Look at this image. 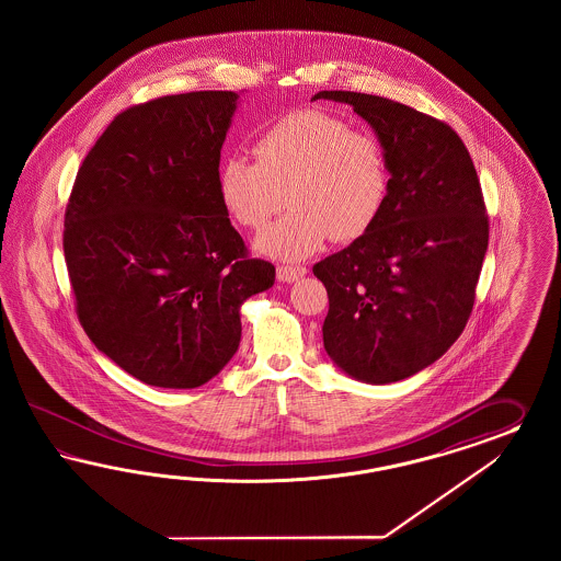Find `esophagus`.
Listing matches in <instances>:
<instances>
[{
	"label": "esophagus",
	"instance_id": "1",
	"mask_svg": "<svg viewBox=\"0 0 561 561\" xmlns=\"http://www.w3.org/2000/svg\"><path fill=\"white\" fill-rule=\"evenodd\" d=\"M306 267L302 265H279L277 267V279L279 282H296L305 277Z\"/></svg>",
	"mask_w": 561,
	"mask_h": 561
}]
</instances>
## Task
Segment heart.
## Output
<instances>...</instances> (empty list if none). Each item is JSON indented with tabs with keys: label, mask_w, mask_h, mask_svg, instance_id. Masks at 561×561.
Segmentation results:
<instances>
[{
	"label": "heart",
	"mask_w": 561,
	"mask_h": 561,
	"mask_svg": "<svg viewBox=\"0 0 561 561\" xmlns=\"http://www.w3.org/2000/svg\"><path fill=\"white\" fill-rule=\"evenodd\" d=\"M255 162L230 156L218 169V195L232 220L261 230L286 205L256 249L277 259H305L329 238L352 242L380 218L391 193V164L382 139L354 129L321 108L275 121L256 137Z\"/></svg>",
	"instance_id": "1"
}]
</instances>
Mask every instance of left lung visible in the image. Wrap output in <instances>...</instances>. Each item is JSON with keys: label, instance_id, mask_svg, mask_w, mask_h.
<instances>
[{"label": "left lung", "instance_id": "8db88e82", "mask_svg": "<svg viewBox=\"0 0 561 561\" xmlns=\"http://www.w3.org/2000/svg\"><path fill=\"white\" fill-rule=\"evenodd\" d=\"M382 139L391 193L373 228L312 272L329 296L327 354L370 385L413 376L459 340L490 240L477 170L457 131L408 104L324 90Z\"/></svg>", "mask_w": 561, "mask_h": 561}]
</instances>
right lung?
Wrapping results in <instances>:
<instances>
[{"label":"right lung","instance_id":"obj_1","mask_svg":"<svg viewBox=\"0 0 561 561\" xmlns=\"http://www.w3.org/2000/svg\"><path fill=\"white\" fill-rule=\"evenodd\" d=\"M237 92L134 104L85 153L69 193L64 253L85 335L125 373L195 389L237 354L240 305L272 288L218 195Z\"/></svg>","mask_w":561,"mask_h":561}]
</instances>
